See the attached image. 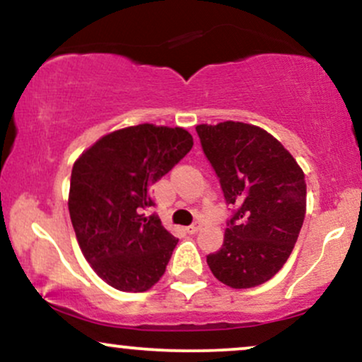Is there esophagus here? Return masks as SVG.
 Returning <instances> with one entry per match:
<instances>
[{
	"label": "esophagus",
	"instance_id": "34e87169",
	"mask_svg": "<svg viewBox=\"0 0 362 362\" xmlns=\"http://www.w3.org/2000/svg\"><path fill=\"white\" fill-rule=\"evenodd\" d=\"M199 230H201V224H199V223H195V224H190V226H187V228H185V231H187V233H190V235L197 233Z\"/></svg>",
	"mask_w": 362,
	"mask_h": 362
}]
</instances>
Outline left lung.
Segmentation results:
<instances>
[{"label":"left lung","mask_w":362,"mask_h":362,"mask_svg":"<svg viewBox=\"0 0 362 362\" xmlns=\"http://www.w3.org/2000/svg\"><path fill=\"white\" fill-rule=\"evenodd\" d=\"M195 131L235 207L223 247L207 255V265L230 288H255L293 252L306 213L305 173L279 141L252 124L226 120Z\"/></svg>","instance_id":"8db88e82"}]
</instances>
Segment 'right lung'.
<instances>
[{
  "instance_id": "1",
  "label": "right lung",
  "mask_w": 362,
  "mask_h": 362,
  "mask_svg": "<svg viewBox=\"0 0 362 362\" xmlns=\"http://www.w3.org/2000/svg\"><path fill=\"white\" fill-rule=\"evenodd\" d=\"M185 129L139 124L110 132L74 161L69 216L83 255L119 291L143 293L165 274L178 240L158 216L151 187L192 148Z\"/></svg>"
}]
</instances>
